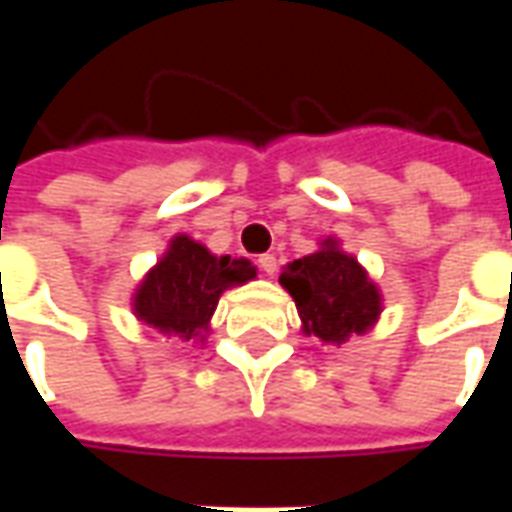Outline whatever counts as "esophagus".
<instances>
[{"instance_id": "34e87169", "label": "esophagus", "mask_w": 512, "mask_h": 512, "mask_svg": "<svg viewBox=\"0 0 512 512\" xmlns=\"http://www.w3.org/2000/svg\"><path fill=\"white\" fill-rule=\"evenodd\" d=\"M257 268L266 274V277H274V271H277V257L274 255H260L257 257Z\"/></svg>"}]
</instances>
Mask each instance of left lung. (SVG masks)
Here are the masks:
<instances>
[{"label": "left lung", "instance_id": "1", "mask_svg": "<svg viewBox=\"0 0 512 512\" xmlns=\"http://www.w3.org/2000/svg\"><path fill=\"white\" fill-rule=\"evenodd\" d=\"M279 282L299 307L304 332L323 343H343L348 334H362L381 312L376 285L354 257L343 255L334 241L321 252L293 260Z\"/></svg>", "mask_w": 512, "mask_h": 512}]
</instances>
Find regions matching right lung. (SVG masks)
<instances>
[{
	"instance_id": "obj_1",
	"label": "right lung",
	"mask_w": 512,
	"mask_h": 512,
	"mask_svg": "<svg viewBox=\"0 0 512 512\" xmlns=\"http://www.w3.org/2000/svg\"><path fill=\"white\" fill-rule=\"evenodd\" d=\"M252 277L255 266L249 260L216 257L205 246L178 235L136 290L134 310L139 321L178 334L180 340H191L200 329H208L224 290L244 285Z\"/></svg>"
}]
</instances>
